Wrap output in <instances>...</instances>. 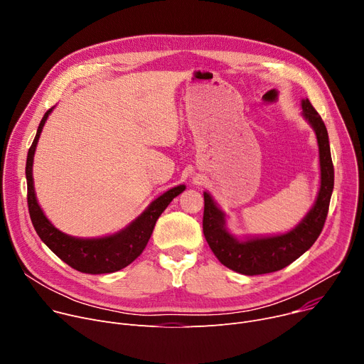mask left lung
Returning <instances> with one entry per match:
<instances>
[{
  "label": "left lung",
  "mask_w": 364,
  "mask_h": 364,
  "mask_svg": "<svg viewBox=\"0 0 364 364\" xmlns=\"http://www.w3.org/2000/svg\"><path fill=\"white\" fill-rule=\"evenodd\" d=\"M301 106L302 117L311 124L316 136L321 181L314 206L299 223L283 234L238 238L229 232L226 213L218 206L208 191L203 193L205 238L223 266L237 273L255 276L287 267L290 262L299 258L314 245L323 228L334 188V165L331 151H329L328 132L321 116L308 98H304Z\"/></svg>",
  "instance_id": "8db88e82"
}]
</instances>
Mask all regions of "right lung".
I'll return each instance as SVG.
<instances>
[{
	"label": "right lung",
	"instance_id": "obj_1",
	"mask_svg": "<svg viewBox=\"0 0 364 364\" xmlns=\"http://www.w3.org/2000/svg\"><path fill=\"white\" fill-rule=\"evenodd\" d=\"M55 107L49 109L38 127L35 141H33L26 162V180H27V205L33 226H35L41 240L53 251L63 262H67L73 269L87 274H105L114 273L136 259L145 250L154 226L167 209L174 197L186 190L184 184L176 186L152 200L148 208L127 226L117 232L98 238H78L62 232L46 218L35 191L33 181V158H35L36 146L43 130V126L53 112Z\"/></svg>",
	"mask_w": 364,
	"mask_h": 364
}]
</instances>
